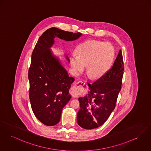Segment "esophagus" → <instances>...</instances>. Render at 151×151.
Listing matches in <instances>:
<instances>
[{"label": "esophagus", "mask_w": 151, "mask_h": 151, "mask_svg": "<svg viewBox=\"0 0 151 151\" xmlns=\"http://www.w3.org/2000/svg\"><path fill=\"white\" fill-rule=\"evenodd\" d=\"M87 88V86L85 83L82 81H78L71 88L70 93L73 97H77L79 93L85 92Z\"/></svg>", "instance_id": "34e87169"}]
</instances>
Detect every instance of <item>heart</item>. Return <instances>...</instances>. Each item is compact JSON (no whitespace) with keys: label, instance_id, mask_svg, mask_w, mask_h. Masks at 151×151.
I'll use <instances>...</instances> for the list:
<instances>
[{"label":"heart","instance_id":"1","mask_svg":"<svg viewBox=\"0 0 151 151\" xmlns=\"http://www.w3.org/2000/svg\"><path fill=\"white\" fill-rule=\"evenodd\" d=\"M78 54L73 53L70 63L75 75L81 73L87 66V73L92 79L101 78L110 69L115 56L113 47L98 40H88L81 44Z\"/></svg>","mask_w":151,"mask_h":151}]
</instances>
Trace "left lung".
Instances as JSON below:
<instances>
[{"label":"left lung","mask_w":151,"mask_h":151,"mask_svg":"<svg viewBox=\"0 0 151 151\" xmlns=\"http://www.w3.org/2000/svg\"><path fill=\"white\" fill-rule=\"evenodd\" d=\"M124 70L120 50L111 68L92 84L88 83V93L84 97L79 98L81 109L77 114V122L81 128H98L107 121L116 107Z\"/></svg>","instance_id":"obj_1"}]
</instances>
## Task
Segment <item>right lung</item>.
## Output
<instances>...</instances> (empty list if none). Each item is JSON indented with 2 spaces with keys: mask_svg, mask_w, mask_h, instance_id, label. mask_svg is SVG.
Here are the masks:
<instances>
[{
  "mask_svg": "<svg viewBox=\"0 0 151 151\" xmlns=\"http://www.w3.org/2000/svg\"><path fill=\"white\" fill-rule=\"evenodd\" d=\"M81 35L51 27L39 38L32 53L28 73L30 104L35 116L47 126L59 122L62 110L71 98L69 90L75 81L50 48L56 37L71 41Z\"/></svg>",
  "mask_w": 151,
  "mask_h": 151,
  "instance_id": "add662e5",
  "label": "right lung"
}]
</instances>
